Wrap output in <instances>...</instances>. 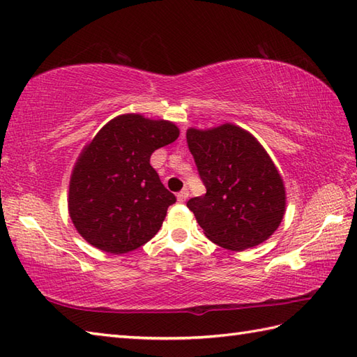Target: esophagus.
Here are the masks:
<instances>
[{"mask_svg": "<svg viewBox=\"0 0 357 357\" xmlns=\"http://www.w3.org/2000/svg\"><path fill=\"white\" fill-rule=\"evenodd\" d=\"M187 198H188V190H187V188H184V190H181L178 193V201L179 202H185Z\"/></svg>", "mask_w": 357, "mask_h": 357, "instance_id": "esophagus-1", "label": "esophagus"}]
</instances>
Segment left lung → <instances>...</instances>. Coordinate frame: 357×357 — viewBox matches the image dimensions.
I'll use <instances>...</instances> for the list:
<instances>
[{
    "label": "left lung",
    "mask_w": 357,
    "mask_h": 357,
    "mask_svg": "<svg viewBox=\"0 0 357 357\" xmlns=\"http://www.w3.org/2000/svg\"><path fill=\"white\" fill-rule=\"evenodd\" d=\"M187 144L207 188L187 207L206 236L234 252L267 241L284 218L285 187L261 144L229 123L188 128Z\"/></svg>",
    "instance_id": "1"
}]
</instances>
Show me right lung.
Listing matches in <instances>:
<instances>
[{"label":"right lung","instance_id":"obj_1","mask_svg":"<svg viewBox=\"0 0 357 357\" xmlns=\"http://www.w3.org/2000/svg\"><path fill=\"white\" fill-rule=\"evenodd\" d=\"M179 128L135 113L109 121L79 155L69 187L75 229L102 252L123 255L146 244L176 202L150 165Z\"/></svg>","mask_w":357,"mask_h":357}]
</instances>
